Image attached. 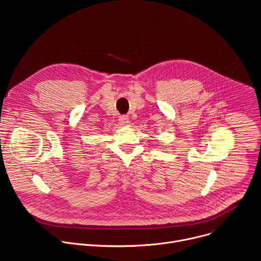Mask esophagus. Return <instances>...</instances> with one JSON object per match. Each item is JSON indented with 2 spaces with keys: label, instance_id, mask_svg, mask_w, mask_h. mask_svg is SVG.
Segmentation results:
<instances>
[{
  "label": "esophagus",
  "instance_id": "obj_1",
  "mask_svg": "<svg viewBox=\"0 0 261 261\" xmlns=\"http://www.w3.org/2000/svg\"><path fill=\"white\" fill-rule=\"evenodd\" d=\"M119 121H120V124L123 125V126H126V125L129 124V118H128L127 116H122V117H120Z\"/></svg>",
  "mask_w": 261,
  "mask_h": 261
}]
</instances>
